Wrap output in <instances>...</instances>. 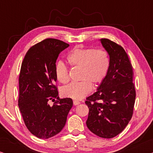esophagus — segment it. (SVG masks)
Returning a JSON list of instances; mask_svg holds the SVG:
<instances>
[{"label": "esophagus", "mask_w": 153, "mask_h": 153, "mask_svg": "<svg viewBox=\"0 0 153 153\" xmlns=\"http://www.w3.org/2000/svg\"><path fill=\"white\" fill-rule=\"evenodd\" d=\"M73 103H74V105H78V104H80V102L77 101V100H74V101H73Z\"/></svg>", "instance_id": "34e87169"}]
</instances>
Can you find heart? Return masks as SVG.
Returning a JSON list of instances; mask_svg holds the SVG:
<instances>
[{
    "instance_id": "b5f03b06",
    "label": "heart",
    "mask_w": 153,
    "mask_h": 153,
    "mask_svg": "<svg viewBox=\"0 0 153 153\" xmlns=\"http://www.w3.org/2000/svg\"><path fill=\"white\" fill-rule=\"evenodd\" d=\"M67 60L72 68H80L79 82L72 83L62 89L65 97L81 100L91 91V85L96 87L106 78L110 67V58L104 49L76 47L68 54ZM56 79L61 83L70 81L68 67L58 62L55 69Z\"/></svg>"
}]
</instances>
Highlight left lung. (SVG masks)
Returning <instances> with one entry per match:
<instances>
[{"label":"left lung","instance_id":"obj_1","mask_svg":"<svg viewBox=\"0 0 153 153\" xmlns=\"http://www.w3.org/2000/svg\"><path fill=\"white\" fill-rule=\"evenodd\" d=\"M100 41L109 54L110 67L97 91L85 102L89 108L86 125L98 137L111 139L122 132L130 121L136 90L132 65L125 49L108 39Z\"/></svg>","mask_w":153,"mask_h":153}]
</instances>
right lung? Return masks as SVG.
Wrapping results in <instances>:
<instances>
[{
    "label": "right lung",
    "mask_w": 153,
    "mask_h": 153,
    "mask_svg": "<svg viewBox=\"0 0 153 153\" xmlns=\"http://www.w3.org/2000/svg\"><path fill=\"white\" fill-rule=\"evenodd\" d=\"M68 47L59 39L47 38L31 47L22 63L18 105L26 127L39 139L59 133L72 107L71 98L58 97L56 84V60ZM49 100L54 102L53 106L48 104Z\"/></svg>",
    "instance_id": "1"
}]
</instances>
